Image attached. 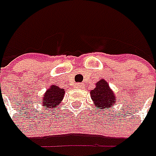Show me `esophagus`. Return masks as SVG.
<instances>
[{"mask_svg":"<svg viewBox=\"0 0 156 156\" xmlns=\"http://www.w3.org/2000/svg\"><path fill=\"white\" fill-rule=\"evenodd\" d=\"M75 87H76L77 89H83L84 85H83V83H77V84L75 85Z\"/></svg>","mask_w":156,"mask_h":156,"instance_id":"1","label":"esophagus"}]
</instances>
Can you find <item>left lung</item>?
I'll list each match as a JSON object with an SVG mask.
<instances>
[{"instance_id":"obj_1","label":"left lung","mask_w":156,"mask_h":156,"mask_svg":"<svg viewBox=\"0 0 156 156\" xmlns=\"http://www.w3.org/2000/svg\"><path fill=\"white\" fill-rule=\"evenodd\" d=\"M91 99L95 104V107L98 110L101 109H110L115 105L116 98L111 88L109 87L107 82L101 79L97 82L96 87L90 92Z\"/></svg>"}]
</instances>
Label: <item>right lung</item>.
Segmentation results:
<instances>
[{"label":"right lung","mask_w":156,"mask_h":156,"mask_svg":"<svg viewBox=\"0 0 156 156\" xmlns=\"http://www.w3.org/2000/svg\"><path fill=\"white\" fill-rule=\"evenodd\" d=\"M65 90L58 86L52 85L47 89L42 98V105L45 110L51 108H58L57 106L61 104L64 97Z\"/></svg>","instance_id":"obj_1"}]
</instances>
